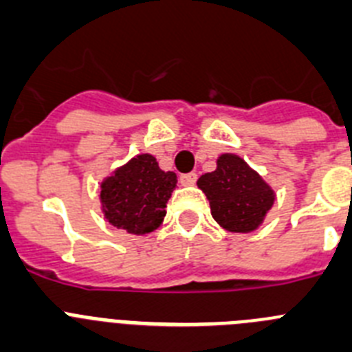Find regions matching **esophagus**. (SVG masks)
Masks as SVG:
<instances>
[{
    "mask_svg": "<svg viewBox=\"0 0 352 352\" xmlns=\"http://www.w3.org/2000/svg\"><path fill=\"white\" fill-rule=\"evenodd\" d=\"M196 179H198L196 173H184V175H180V184L182 186H195Z\"/></svg>",
    "mask_w": 352,
    "mask_h": 352,
    "instance_id": "34e87169",
    "label": "esophagus"
}]
</instances>
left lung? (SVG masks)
<instances>
[{
  "instance_id": "obj_1",
  "label": "left lung",
  "mask_w": 352,
  "mask_h": 352,
  "mask_svg": "<svg viewBox=\"0 0 352 352\" xmlns=\"http://www.w3.org/2000/svg\"><path fill=\"white\" fill-rule=\"evenodd\" d=\"M215 164L214 172L196 182L210 204L212 217L231 233L256 231L274 207V188L236 154H221Z\"/></svg>"
}]
</instances>
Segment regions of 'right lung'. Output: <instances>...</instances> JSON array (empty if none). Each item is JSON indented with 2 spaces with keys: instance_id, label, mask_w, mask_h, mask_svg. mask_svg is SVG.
<instances>
[{
  "instance_id": "right-lung-1",
  "label": "right lung",
  "mask_w": 352,
  "mask_h": 352,
  "mask_svg": "<svg viewBox=\"0 0 352 352\" xmlns=\"http://www.w3.org/2000/svg\"><path fill=\"white\" fill-rule=\"evenodd\" d=\"M175 188V173L163 172L153 154H137L103 179L101 212L117 230L148 235L163 223Z\"/></svg>"
}]
</instances>
